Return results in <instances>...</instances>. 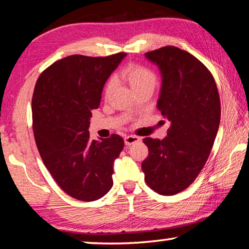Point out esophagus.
Wrapping results in <instances>:
<instances>
[{"label": "esophagus", "instance_id": "esophagus-1", "mask_svg": "<svg viewBox=\"0 0 249 249\" xmlns=\"http://www.w3.org/2000/svg\"><path fill=\"white\" fill-rule=\"evenodd\" d=\"M141 141V138L138 136H135V135H128V136H126L124 138V142H125V145H132L135 144V142H138Z\"/></svg>", "mask_w": 249, "mask_h": 249}]
</instances>
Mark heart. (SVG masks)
<instances>
[{"mask_svg": "<svg viewBox=\"0 0 249 249\" xmlns=\"http://www.w3.org/2000/svg\"><path fill=\"white\" fill-rule=\"evenodd\" d=\"M120 77L127 82L130 88L136 92L144 88H155L157 83V77L153 70L141 65H128L121 71ZM115 88V80L111 78L107 80L104 88V94L107 96Z\"/></svg>", "mask_w": 249, "mask_h": 249, "instance_id": "obj_1", "label": "heart"}]
</instances>
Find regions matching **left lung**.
<instances>
[{
	"instance_id": "left-lung-1",
	"label": "left lung",
	"mask_w": 249,
	"mask_h": 249,
	"mask_svg": "<svg viewBox=\"0 0 249 249\" xmlns=\"http://www.w3.org/2000/svg\"><path fill=\"white\" fill-rule=\"evenodd\" d=\"M161 73L157 107L170 122L163 140L144 138L148 157L142 163L145 181L159 195L174 196L203 169L221 120L216 83L195 56L174 46L146 53Z\"/></svg>"
}]
</instances>
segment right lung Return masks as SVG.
<instances>
[{
    "label": "right lung",
    "mask_w": 249,
    "mask_h": 249,
    "mask_svg": "<svg viewBox=\"0 0 249 249\" xmlns=\"http://www.w3.org/2000/svg\"><path fill=\"white\" fill-rule=\"evenodd\" d=\"M126 56L62 58L41 72L32 100L33 129L44 165L67 195L95 201L113 185V165L124 147L120 135L90 140L92 109L104 84Z\"/></svg>",
    "instance_id": "1"
}]
</instances>
